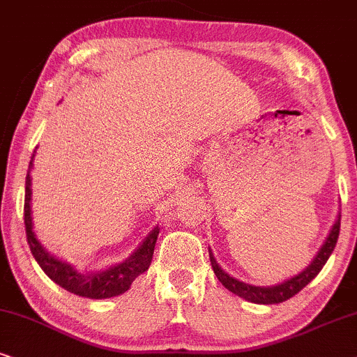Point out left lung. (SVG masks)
<instances>
[{
	"label": "left lung",
	"mask_w": 357,
	"mask_h": 357,
	"mask_svg": "<svg viewBox=\"0 0 357 357\" xmlns=\"http://www.w3.org/2000/svg\"><path fill=\"white\" fill-rule=\"evenodd\" d=\"M340 225H341V212L337 211L335 224L331 225L329 234L326 236V238H324L323 245L319 247V250L317 252V255L313 257V260L310 261L308 267L301 270L300 273H296L295 277L288 278L282 283H277V285H272V287L250 285V283H245L242 282V280L232 277V275H229L225 270H222V267L218 264V260H215L214 254H212V250L209 249L212 270H214L215 277L219 278V282L222 283L229 291H232L234 295L241 296L243 300L250 301V303H257V305L282 303V301L290 300L291 296H295L296 293L303 290L311 280L321 272L324 264H326L329 255L333 254V250H335L336 247L337 237H340Z\"/></svg>",
	"instance_id": "8db88e82"
}]
</instances>
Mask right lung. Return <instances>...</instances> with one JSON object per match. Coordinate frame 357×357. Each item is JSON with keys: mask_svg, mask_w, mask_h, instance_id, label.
<instances>
[{"mask_svg": "<svg viewBox=\"0 0 357 357\" xmlns=\"http://www.w3.org/2000/svg\"><path fill=\"white\" fill-rule=\"evenodd\" d=\"M36 150L31 156L28 176H26V194H24V225H26V236H28V243L33 252L36 261L39 267L44 270L52 282H56L59 287L64 290L74 293V295L84 296L90 300H105L112 296H119L125 293L132 287L135 278L143 272H146L148 267L151 265L153 252H155V243L160 234V227L153 229L148 236L143 238L138 249L133 252L128 259L121 260L120 264L112 265L98 272L84 273L69 264L57 259L51 252H47L46 247L39 242L38 236L33 231V209H31V196H33V189H31V169H33Z\"/></svg>", "mask_w": 357, "mask_h": 357, "instance_id": "obj_1", "label": "right lung"}]
</instances>
